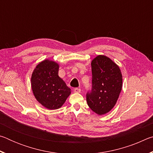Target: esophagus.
<instances>
[{"label":"esophagus","instance_id":"1","mask_svg":"<svg viewBox=\"0 0 153 153\" xmlns=\"http://www.w3.org/2000/svg\"><path fill=\"white\" fill-rule=\"evenodd\" d=\"M74 92L76 93H79L80 92H81V89L80 88H74Z\"/></svg>","mask_w":153,"mask_h":153}]
</instances>
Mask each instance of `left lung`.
<instances>
[{"mask_svg":"<svg viewBox=\"0 0 153 153\" xmlns=\"http://www.w3.org/2000/svg\"><path fill=\"white\" fill-rule=\"evenodd\" d=\"M92 89L86 94L89 107L98 115L106 114L115 105L122 88V75L117 64L105 55L92 61Z\"/></svg>","mask_w":153,"mask_h":153,"instance_id":"1","label":"left lung"}]
</instances>
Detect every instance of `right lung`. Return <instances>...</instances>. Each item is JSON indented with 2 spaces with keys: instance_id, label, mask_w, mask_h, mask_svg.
<instances>
[{
  "instance_id": "right-lung-1",
  "label": "right lung",
  "mask_w": 153,
  "mask_h": 153,
  "mask_svg": "<svg viewBox=\"0 0 153 153\" xmlns=\"http://www.w3.org/2000/svg\"><path fill=\"white\" fill-rule=\"evenodd\" d=\"M59 67L56 62L46 59L38 64L31 77L36 100L50 110L62 107L71 94V89L59 76Z\"/></svg>"
}]
</instances>
